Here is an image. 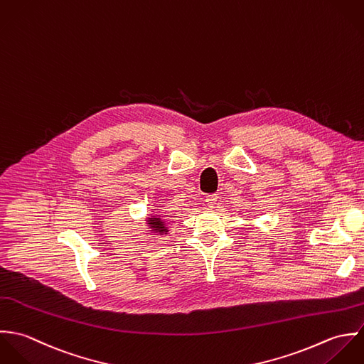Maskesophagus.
<instances>
[{
  "label": "esophagus",
  "mask_w": 364,
  "mask_h": 364,
  "mask_svg": "<svg viewBox=\"0 0 364 364\" xmlns=\"http://www.w3.org/2000/svg\"><path fill=\"white\" fill-rule=\"evenodd\" d=\"M205 201H207V205H208L210 208H213V207H215V204H217V201H218V196H217V194H210V196H207Z\"/></svg>",
  "instance_id": "1"
}]
</instances>
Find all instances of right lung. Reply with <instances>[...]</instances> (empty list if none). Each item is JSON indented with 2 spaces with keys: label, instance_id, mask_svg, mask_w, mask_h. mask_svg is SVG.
Returning a JSON list of instances; mask_svg holds the SVG:
<instances>
[{
  "label": "right lung",
  "instance_id": "obj_1",
  "mask_svg": "<svg viewBox=\"0 0 364 364\" xmlns=\"http://www.w3.org/2000/svg\"><path fill=\"white\" fill-rule=\"evenodd\" d=\"M149 225L153 228V230L156 232H167V228L164 225V220L160 218V217H153V218H149Z\"/></svg>",
  "mask_w": 364,
  "mask_h": 364
}]
</instances>
